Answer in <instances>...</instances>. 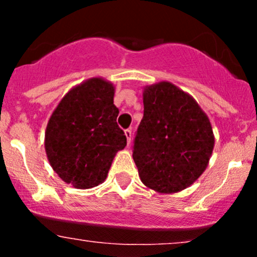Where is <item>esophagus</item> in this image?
Returning <instances> with one entry per match:
<instances>
[{
  "mask_svg": "<svg viewBox=\"0 0 257 257\" xmlns=\"http://www.w3.org/2000/svg\"><path fill=\"white\" fill-rule=\"evenodd\" d=\"M124 134H125L126 142H128V144H131V141H132V129H125V131H124Z\"/></svg>",
  "mask_w": 257,
  "mask_h": 257,
  "instance_id": "obj_1",
  "label": "esophagus"
}]
</instances>
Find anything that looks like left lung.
Here are the masks:
<instances>
[{"mask_svg":"<svg viewBox=\"0 0 257 257\" xmlns=\"http://www.w3.org/2000/svg\"><path fill=\"white\" fill-rule=\"evenodd\" d=\"M143 104L133 150L139 178L157 193H179L209 164L215 144L209 116L189 93L167 80L145 85Z\"/></svg>","mask_w":257,"mask_h":257,"instance_id":"left-lung-1","label":"left lung"}]
</instances>
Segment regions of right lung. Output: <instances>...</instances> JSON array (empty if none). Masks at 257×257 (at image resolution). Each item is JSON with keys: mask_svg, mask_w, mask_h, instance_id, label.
Segmentation results:
<instances>
[{"mask_svg": "<svg viewBox=\"0 0 257 257\" xmlns=\"http://www.w3.org/2000/svg\"><path fill=\"white\" fill-rule=\"evenodd\" d=\"M115 87L100 77L66 93L47 123L45 149L52 169L76 189H90L107 178L126 137L116 124Z\"/></svg>", "mask_w": 257, "mask_h": 257, "instance_id": "obj_1", "label": "right lung"}]
</instances>
